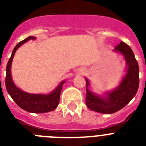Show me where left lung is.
Returning <instances> with one entry per match:
<instances>
[{
	"mask_svg": "<svg viewBox=\"0 0 146 146\" xmlns=\"http://www.w3.org/2000/svg\"><path fill=\"white\" fill-rule=\"evenodd\" d=\"M114 51L123 55L127 64V72L116 89L101 96L94 94L88 88L90 84L86 80V103L88 108L98 113L111 114L124 108L136 95L139 87V66L133 51L123 42L115 47Z\"/></svg>",
	"mask_w": 146,
	"mask_h": 146,
	"instance_id": "left-lung-1",
	"label": "left lung"
}]
</instances>
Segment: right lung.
<instances>
[{"mask_svg": "<svg viewBox=\"0 0 146 146\" xmlns=\"http://www.w3.org/2000/svg\"><path fill=\"white\" fill-rule=\"evenodd\" d=\"M36 38L35 36H29L22 42H19L15 46L11 53V57L6 65V88L12 99L15 102L18 106L29 113H44L54 110L57 108L60 100V95L62 90V86L65 81H62L56 88L52 93L47 94H33L26 93L18 88L15 85L11 78V66L13 58L16 50L19 47L28 42V40Z\"/></svg>", "mask_w": 146, "mask_h": 146, "instance_id": "add662e5", "label": "right lung"}]
</instances>
